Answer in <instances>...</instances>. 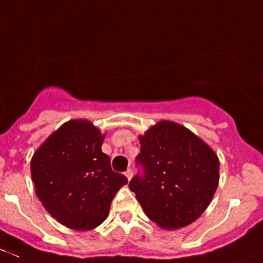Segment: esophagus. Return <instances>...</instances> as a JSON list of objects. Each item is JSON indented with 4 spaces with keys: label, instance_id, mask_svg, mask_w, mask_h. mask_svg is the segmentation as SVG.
Returning <instances> with one entry per match:
<instances>
[{
    "label": "esophagus",
    "instance_id": "1",
    "mask_svg": "<svg viewBox=\"0 0 263 263\" xmlns=\"http://www.w3.org/2000/svg\"><path fill=\"white\" fill-rule=\"evenodd\" d=\"M132 174H134V172H132V170L131 168H128L127 170V171L125 172V176L127 177V180H131V177H132Z\"/></svg>",
    "mask_w": 263,
    "mask_h": 263
}]
</instances>
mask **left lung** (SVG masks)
Masks as SVG:
<instances>
[{
	"label": "left lung",
	"instance_id": "1",
	"mask_svg": "<svg viewBox=\"0 0 263 263\" xmlns=\"http://www.w3.org/2000/svg\"><path fill=\"white\" fill-rule=\"evenodd\" d=\"M136 163L142 168L129 181L147 217L176 230L197 220L212 201L220 180L218 157L186 127L161 121L140 136Z\"/></svg>",
	"mask_w": 263,
	"mask_h": 263
}]
</instances>
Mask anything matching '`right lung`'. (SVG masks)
I'll list each match as a JSON object with an SVG mask.
<instances>
[{"instance_id":"add662e5","label":"right lung","mask_w":263,"mask_h":263,"mask_svg":"<svg viewBox=\"0 0 263 263\" xmlns=\"http://www.w3.org/2000/svg\"><path fill=\"white\" fill-rule=\"evenodd\" d=\"M105 135L89 121L72 120L54 131L31 160L36 195L68 229L93 230L107 217L115 195L127 183L103 154Z\"/></svg>"}]
</instances>
